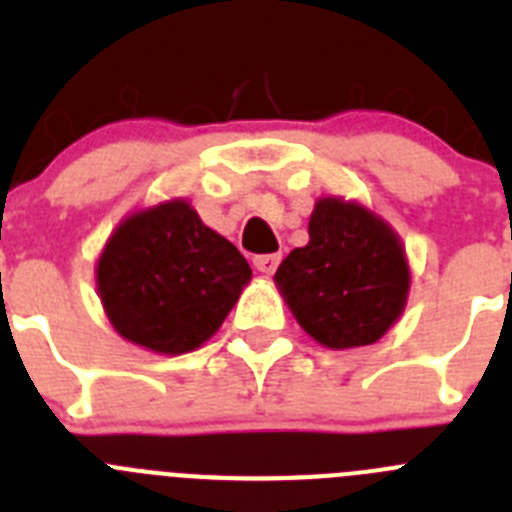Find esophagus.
<instances>
[{
    "instance_id": "34e87169",
    "label": "esophagus",
    "mask_w": 512,
    "mask_h": 512,
    "mask_svg": "<svg viewBox=\"0 0 512 512\" xmlns=\"http://www.w3.org/2000/svg\"><path fill=\"white\" fill-rule=\"evenodd\" d=\"M252 262L262 275H273L280 265V255H257Z\"/></svg>"
}]
</instances>
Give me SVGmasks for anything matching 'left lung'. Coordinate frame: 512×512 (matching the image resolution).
Segmentation results:
<instances>
[{"mask_svg":"<svg viewBox=\"0 0 512 512\" xmlns=\"http://www.w3.org/2000/svg\"><path fill=\"white\" fill-rule=\"evenodd\" d=\"M306 247L280 262L275 283L308 334L331 349L377 342L403 313L408 262L385 222L357 204L321 199Z\"/></svg>","mask_w":512,"mask_h":512,"instance_id":"obj_1","label":"left lung"}]
</instances>
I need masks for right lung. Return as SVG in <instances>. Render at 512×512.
Here are the masks:
<instances>
[{"mask_svg":"<svg viewBox=\"0 0 512 512\" xmlns=\"http://www.w3.org/2000/svg\"><path fill=\"white\" fill-rule=\"evenodd\" d=\"M252 278L232 242L186 201L135 214L101 252L96 280L114 329L160 354H183L214 334Z\"/></svg>","mask_w":512,"mask_h":512,"instance_id":"add662e5","label":"right lung"}]
</instances>
